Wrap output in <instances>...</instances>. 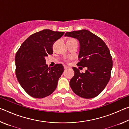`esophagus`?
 Instances as JSON below:
<instances>
[{
	"label": "esophagus",
	"instance_id": "1",
	"mask_svg": "<svg viewBox=\"0 0 129 129\" xmlns=\"http://www.w3.org/2000/svg\"><path fill=\"white\" fill-rule=\"evenodd\" d=\"M64 69H65L69 68V67H67V66H66V65H64Z\"/></svg>",
	"mask_w": 129,
	"mask_h": 129
}]
</instances>
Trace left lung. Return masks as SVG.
I'll return each instance as SVG.
<instances>
[{
  "instance_id": "8db88e82",
  "label": "left lung",
  "mask_w": 129,
  "mask_h": 129,
  "mask_svg": "<svg viewBox=\"0 0 129 129\" xmlns=\"http://www.w3.org/2000/svg\"><path fill=\"white\" fill-rule=\"evenodd\" d=\"M65 36L79 41L77 65L87 68L85 73L73 68L75 75L70 81V86L81 97H96L103 91L110 78L113 61L108 47L101 38L86 29L68 32Z\"/></svg>"
}]
</instances>
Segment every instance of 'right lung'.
Wrapping results in <instances>:
<instances>
[{"instance_id": "obj_1", "label": "right lung", "mask_w": 129, "mask_h": 129, "mask_svg": "<svg viewBox=\"0 0 129 129\" xmlns=\"http://www.w3.org/2000/svg\"><path fill=\"white\" fill-rule=\"evenodd\" d=\"M64 32L44 29L32 34L24 41L15 56L16 76L28 94L43 99L55 90L64 71L61 64L48 67L45 57L53 53L54 43Z\"/></svg>"}]
</instances>
